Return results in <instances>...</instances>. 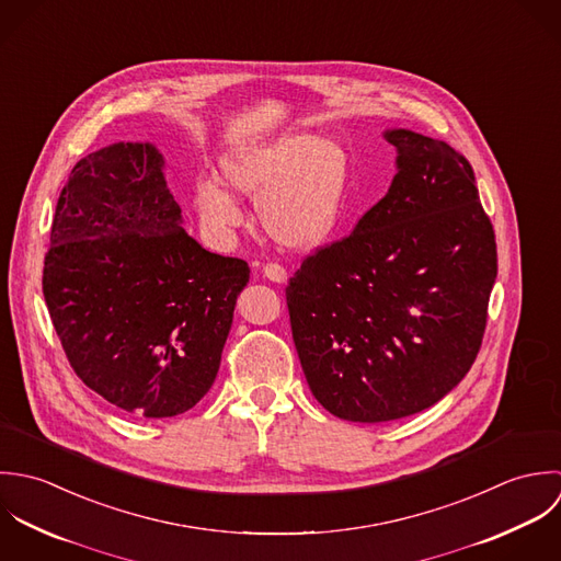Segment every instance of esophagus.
<instances>
[{"mask_svg":"<svg viewBox=\"0 0 561 561\" xmlns=\"http://www.w3.org/2000/svg\"><path fill=\"white\" fill-rule=\"evenodd\" d=\"M262 273H264V277H266V279H271V282H275V284H284V282L288 279L286 268H284L282 264H277V262H268V264H264V266H262Z\"/></svg>","mask_w":561,"mask_h":561,"instance_id":"esophagus-1","label":"esophagus"}]
</instances>
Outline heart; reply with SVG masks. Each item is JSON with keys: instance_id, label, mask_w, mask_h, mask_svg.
Instances as JSON below:
<instances>
[{"instance_id": "obj_1", "label": "heart", "mask_w": 561, "mask_h": 561, "mask_svg": "<svg viewBox=\"0 0 561 561\" xmlns=\"http://www.w3.org/2000/svg\"><path fill=\"white\" fill-rule=\"evenodd\" d=\"M221 171L231 191L255 199L257 221L277 244L314 249L340 221L351 158L336 138L299 129L229 151ZM195 206L213 231H229L242 221L238 202L213 178L197 182Z\"/></svg>"}]
</instances>
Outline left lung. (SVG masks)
I'll list each match as a JSON object with an SVG mask.
<instances>
[{"instance_id":"left-lung-1","label":"left lung","mask_w":561,"mask_h":561,"mask_svg":"<svg viewBox=\"0 0 561 561\" xmlns=\"http://www.w3.org/2000/svg\"><path fill=\"white\" fill-rule=\"evenodd\" d=\"M383 136L399 153L386 197L286 286L308 386L351 423L412 416L448 394L481 348L496 279L470 162L410 129Z\"/></svg>"}]
</instances>
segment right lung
Masks as SVG:
<instances>
[{"label":"right lung","instance_id":"1","mask_svg":"<svg viewBox=\"0 0 561 561\" xmlns=\"http://www.w3.org/2000/svg\"><path fill=\"white\" fill-rule=\"evenodd\" d=\"M247 282L244 260L186 233L151 142H114L73 167L43 295L71 368L108 403L145 419L195 408L215 383Z\"/></svg>","mask_w":561,"mask_h":561}]
</instances>
